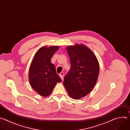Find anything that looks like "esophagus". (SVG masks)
I'll return each mask as SVG.
<instances>
[{
    "label": "esophagus",
    "instance_id": "esophagus-1",
    "mask_svg": "<svg viewBox=\"0 0 130 130\" xmlns=\"http://www.w3.org/2000/svg\"><path fill=\"white\" fill-rule=\"evenodd\" d=\"M59 76H60V78H61V79L63 80V77H64V72H61L60 73V75H59Z\"/></svg>",
    "mask_w": 130,
    "mask_h": 130
}]
</instances>
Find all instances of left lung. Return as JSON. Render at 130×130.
<instances>
[{
    "mask_svg": "<svg viewBox=\"0 0 130 130\" xmlns=\"http://www.w3.org/2000/svg\"><path fill=\"white\" fill-rule=\"evenodd\" d=\"M66 50L71 67L63 84L71 98L79 99L95 86L99 73V62L94 52L83 44L68 46Z\"/></svg>",
    "mask_w": 130,
    "mask_h": 130,
    "instance_id": "1",
    "label": "left lung"
}]
</instances>
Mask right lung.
<instances>
[{"instance_id":"right-lung-1","label":"right lung","mask_w":130,"mask_h":130,"mask_svg":"<svg viewBox=\"0 0 130 130\" xmlns=\"http://www.w3.org/2000/svg\"><path fill=\"white\" fill-rule=\"evenodd\" d=\"M59 49L58 46H43L35 53L29 71V81L32 88L43 96L47 97L58 82L62 81L57 75L51 59Z\"/></svg>"}]
</instances>
